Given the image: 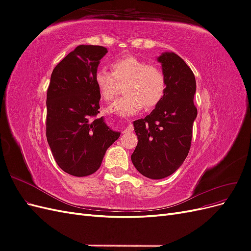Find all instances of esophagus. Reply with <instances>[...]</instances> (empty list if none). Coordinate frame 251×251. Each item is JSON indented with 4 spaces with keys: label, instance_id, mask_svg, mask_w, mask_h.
Instances as JSON below:
<instances>
[{
    "label": "esophagus",
    "instance_id": "1",
    "mask_svg": "<svg viewBox=\"0 0 251 251\" xmlns=\"http://www.w3.org/2000/svg\"><path fill=\"white\" fill-rule=\"evenodd\" d=\"M134 130V127H133V125H127L126 126V128L124 130V134H127V133H130V132H132Z\"/></svg>",
    "mask_w": 251,
    "mask_h": 251
}]
</instances>
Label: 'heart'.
<instances>
[{
  "mask_svg": "<svg viewBox=\"0 0 251 251\" xmlns=\"http://www.w3.org/2000/svg\"><path fill=\"white\" fill-rule=\"evenodd\" d=\"M112 73L98 69L94 83L98 94L104 100H111L117 92V82L126 81L124 95L107 108V112L128 117L138 114L144 107L153 109L160 103L165 94L166 78L156 65L134 55L119 57L111 63Z\"/></svg>",
  "mask_w": 251,
  "mask_h": 251,
  "instance_id": "heart-1",
  "label": "heart"
}]
</instances>
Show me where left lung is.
<instances>
[{"mask_svg":"<svg viewBox=\"0 0 251 251\" xmlns=\"http://www.w3.org/2000/svg\"><path fill=\"white\" fill-rule=\"evenodd\" d=\"M157 60L166 78L165 94L150 115L134 121L138 143L131 156L136 170L154 180L171 176L184 162L197 117L191 68L174 52H163Z\"/></svg>","mask_w":251,"mask_h":251,"instance_id":"1","label":"left lung"}]
</instances>
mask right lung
<instances>
[{
  "label": "right lung",
  "instance_id": "right-lung-1",
  "mask_svg": "<svg viewBox=\"0 0 251 251\" xmlns=\"http://www.w3.org/2000/svg\"><path fill=\"white\" fill-rule=\"evenodd\" d=\"M107 48L79 45L53 69L47 91L46 136L64 172L85 177L100 168L105 151L120 136L97 118L100 95L94 74Z\"/></svg>",
  "mask_w": 251,
  "mask_h": 251
}]
</instances>
